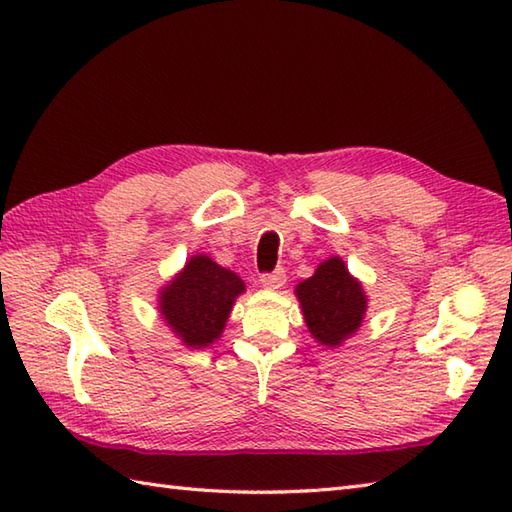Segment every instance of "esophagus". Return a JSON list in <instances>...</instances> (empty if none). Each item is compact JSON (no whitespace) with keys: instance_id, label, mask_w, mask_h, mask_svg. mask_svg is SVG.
I'll return each mask as SVG.
<instances>
[{"instance_id":"obj_1","label":"esophagus","mask_w":512,"mask_h":512,"mask_svg":"<svg viewBox=\"0 0 512 512\" xmlns=\"http://www.w3.org/2000/svg\"><path fill=\"white\" fill-rule=\"evenodd\" d=\"M285 282H287V276H285V271H282V269H276V271H271V274L260 276V285H263L265 289H271V291L280 289L282 285H285Z\"/></svg>"}]
</instances>
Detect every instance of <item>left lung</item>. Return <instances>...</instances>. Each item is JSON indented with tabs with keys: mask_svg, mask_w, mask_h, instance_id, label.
<instances>
[{
	"mask_svg": "<svg viewBox=\"0 0 512 512\" xmlns=\"http://www.w3.org/2000/svg\"><path fill=\"white\" fill-rule=\"evenodd\" d=\"M306 328L317 344L339 348L355 335L368 311V295L339 256L317 265L311 278L295 285Z\"/></svg>",
	"mask_w": 512,
	"mask_h": 512,
	"instance_id": "obj_1",
	"label": "left lung"
}]
</instances>
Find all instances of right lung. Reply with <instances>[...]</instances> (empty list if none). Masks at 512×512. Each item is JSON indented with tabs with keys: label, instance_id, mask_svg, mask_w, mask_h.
Masks as SVG:
<instances>
[{
	"label": "right lung",
	"instance_id": "obj_1",
	"mask_svg": "<svg viewBox=\"0 0 512 512\" xmlns=\"http://www.w3.org/2000/svg\"><path fill=\"white\" fill-rule=\"evenodd\" d=\"M245 282L206 254L186 260L157 293V311L186 348H208L223 335Z\"/></svg>",
	"mask_w": 512,
	"mask_h": 512
}]
</instances>
